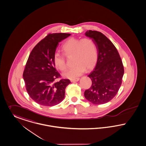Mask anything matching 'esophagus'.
I'll return each instance as SVG.
<instances>
[{"instance_id":"obj_1","label":"esophagus","mask_w":146,"mask_h":146,"mask_svg":"<svg viewBox=\"0 0 146 146\" xmlns=\"http://www.w3.org/2000/svg\"><path fill=\"white\" fill-rule=\"evenodd\" d=\"M79 78H76V79H70V82H77L79 80Z\"/></svg>"}]
</instances>
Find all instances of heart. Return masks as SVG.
Masks as SVG:
<instances>
[{
  "mask_svg": "<svg viewBox=\"0 0 146 146\" xmlns=\"http://www.w3.org/2000/svg\"><path fill=\"white\" fill-rule=\"evenodd\" d=\"M62 51L66 57H73V62L75 65L63 74L64 77L70 79L81 76L86 68H93L98 59L96 44L89 38L80 40L70 37L63 44ZM53 60L55 67L59 70L64 71L67 68L65 58L63 55L55 53Z\"/></svg>",
  "mask_w": 146,
  "mask_h": 146,
  "instance_id": "heart-1",
  "label": "heart"
}]
</instances>
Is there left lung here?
Segmentation results:
<instances>
[{
	"instance_id": "1",
	"label": "left lung",
	"mask_w": 146,
	"mask_h": 146,
	"mask_svg": "<svg viewBox=\"0 0 146 146\" xmlns=\"http://www.w3.org/2000/svg\"><path fill=\"white\" fill-rule=\"evenodd\" d=\"M85 35L96 44L98 60L94 70L88 76L92 85L84 92V96L94 104H105L114 98L120 89L124 74L122 62L117 49L104 35L88 30Z\"/></svg>"
}]
</instances>
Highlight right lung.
<instances>
[{
    "mask_svg": "<svg viewBox=\"0 0 146 146\" xmlns=\"http://www.w3.org/2000/svg\"><path fill=\"white\" fill-rule=\"evenodd\" d=\"M70 34H48L35 46L26 62L23 73L27 93L36 103L52 106L64 98L65 89L70 84L69 79L54 80L60 77L53 63V56L58 43Z\"/></svg>",
    "mask_w": 146,
    "mask_h": 146,
    "instance_id": "1",
    "label": "right lung"
}]
</instances>
